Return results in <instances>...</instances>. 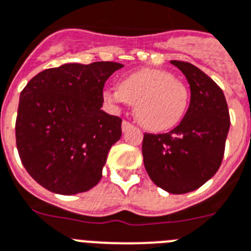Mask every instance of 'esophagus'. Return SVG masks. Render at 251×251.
<instances>
[{"instance_id":"34e87169","label":"esophagus","mask_w":251,"mask_h":251,"mask_svg":"<svg viewBox=\"0 0 251 251\" xmlns=\"http://www.w3.org/2000/svg\"><path fill=\"white\" fill-rule=\"evenodd\" d=\"M121 127H122V131L125 132V131H127V130H129V129H131L132 125H131V124H130L129 121H122Z\"/></svg>"}]
</instances>
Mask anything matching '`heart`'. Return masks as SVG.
<instances>
[{"instance_id": "obj_1", "label": "heart", "mask_w": 251, "mask_h": 251, "mask_svg": "<svg viewBox=\"0 0 251 251\" xmlns=\"http://www.w3.org/2000/svg\"><path fill=\"white\" fill-rule=\"evenodd\" d=\"M112 104H135V117L148 130L165 131L183 119L188 107L187 87L162 69H140L124 77L119 89L107 90Z\"/></svg>"}]
</instances>
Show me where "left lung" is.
<instances>
[{
	"label": "left lung",
	"instance_id": "left-lung-1",
	"mask_svg": "<svg viewBox=\"0 0 251 251\" xmlns=\"http://www.w3.org/2000/svg\"><path fill=\"white\" fill-rule=\"evenodd\" d=\"M189 83L184 117L166 134H144V168L154 184L174 195L192 192L213 178L225 154L231 125L222 89L191 63L172 60Z\"/></svg>",
	"mask_w": 251,
	"mask_h": 251
}]
</instances>
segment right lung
Returning <instances> with one entry per match:
<instances>
[{"label":"right lung","instance_id":"1","mask_svg":"<svg viewBox=\"0 0 251 251\" xmlns=\"http://www.w3.org/2000/svg\"><path fill=\"white\" fill-rule=\"evenodd\" d=\"M122 67L68 63L40 72L20 93L16 147L28 174L44 188L76 195L99 183L122 134V120L101 111L103 87Z\"/></svg>","mask_w":251,"mask_h":251}]
</instances>
